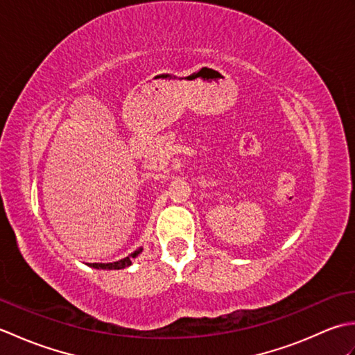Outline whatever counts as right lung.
Wrapping results in <instances>:
<instances>
[{
  "label": "right lung",
  "instance_id": "add662e5",
  "mask_svg": "<svg viewBox=\"0 0 355 355\" xmlns=\"http://www.w3.org/2000/svg\"><path fill=\"white\" fill-rule=\"evenodd\" d=\"M143 252V248H139V250H135L134 253H131L130 256H126V258L120 259V261H116V262H110V263H89V267L93 268H102V270H123L126 267L131 266V259L132 258H137V256Z\"/></svg>",
  "mask_w": 355,
  "mask_h": 355
}]
</instances>
